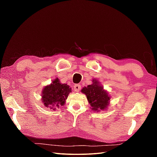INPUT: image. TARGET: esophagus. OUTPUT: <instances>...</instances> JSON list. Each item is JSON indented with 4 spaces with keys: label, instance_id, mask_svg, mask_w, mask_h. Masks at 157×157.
I'll return each instance as SVG.
<instances>
[{
    "label": "esophagus",
    "instance_id": "obj_1",
    "mask_svg": "<svg viewBox=\"0 0 157 157\" xmlns=\"http://www.w3.org/2000/svg\"><path fill=\"white\" fill-rule=\"evenodd\" d=\"M81 88H82L81 85L80 84H75L74 86H73V88H74V90L75 92H79L81 90Z\"/></svg>",
    "mask_w": 157,
    "mask_h": 157
}]
</instances>
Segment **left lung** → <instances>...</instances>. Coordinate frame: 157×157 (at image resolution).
Returning <instances> with one entry per match:
<instances>
[{
    "label": "left lung",
    "mask_w": 157,
    "mask_h": 157,
    "mask_svg": "<svg viewBox=\"0 0 157 157\" xmlns=\"http://www.w3.org/2000/svg\"><path fill=\"white\" fill-rule=\"evenodd\" d=\"M93 84L84 87L82 92L86 95L88 101L92 106L93 111H101L105 109L109 105L110 96L108 93L103 90L98 81H93Z\"/></svg>",
    "instance_id": "8db88e82"
}]
</instances>
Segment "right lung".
<instances>
[{
  "mask_svg": "<svg viewBox=\"0 0 157 157\" xmlns=\"http://www.w3.org/2000/svg\"><path fill=\"white\" fill-rule=\"evenodd\" d=\"M71 92L69 86L65 84H61L56 78L52 82V84L46 86L43 90L42 102L45 106L54 111L65 105V100Z\"/></svg>",
  "mask_w": 157,
  "mask_h": 157,
  "instance_id": "obj_1",
  "label": "right lung"
}]
</instances>
